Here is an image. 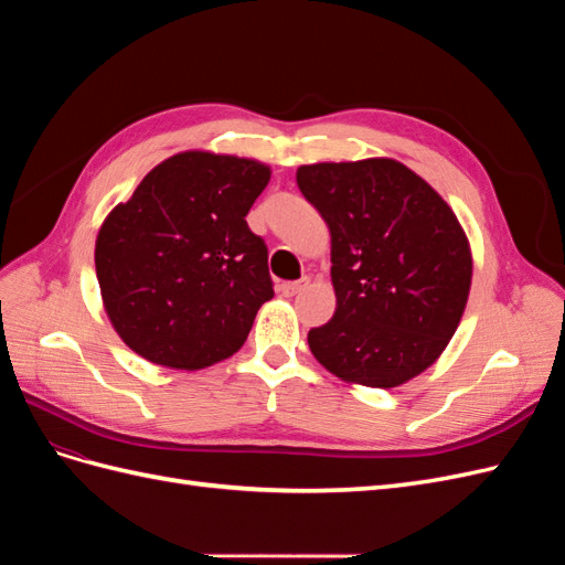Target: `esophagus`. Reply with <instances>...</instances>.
Listing matches in <instances>:
<instances>
[{
  "label": "esophagus",
  "mask_w": 565,
  "mask_h": 565,
  "mask_svg": "<svg viewBox=\"0 0 565 565\" xmlns=\"http://www.w3.org/2000/svg\"><path fill=\"white\" fill-rule=\"evenodd\" d=\"M306 287H309V278H299V280H289V282L278 285L280 295H285V297H295V295H299L301 289H306Z\"/></svg>",
  "instance_id": "34e87169"
}]
</instances>
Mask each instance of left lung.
Returning <instances> with one entry per match:
<instances>
[{"mask_svg":"<svg viewBox=\"0 0 565 565\" xmlns=\"http://www.w3.org/2000/svg\"><path fill=\"white\" fill-rule=\"evenodd\" d=\"M297 185L332 235L337 309L309 332L311 353L344 382L401 386L448 347L471 287V252L455 212L388 158L297 169Z\"/></svg>","mask_w":565,"mask_h":565,"instance_id":"obj_1","label":"left lung"}]
</instances>
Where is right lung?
Returning a JSON list of instances; mask_svg holds the SVG:
<instances>
[{
    "label": "right lung",
    "mask_w": 565,
    "mask_h": 565,
    "mask_svg": "<svg viewBox=\"0 0 565 565\" xmlns=\"http://www.w3.org/2000/svg\"><path fill=\"white\" fill-rule=\"evenodd\" d=\"M270 169L188 150L164 160L96 237L106 313L146 361L200 370L245 344L273 297L268 249L247 226Z\"/></svg>",
    "instance_id": "obj_1"
}]
</instances>
